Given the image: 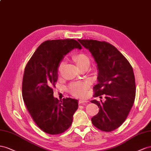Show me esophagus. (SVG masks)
Here are the masks:
<instances>
[{"label":"esophagus","instance_id":"34e87169","mask_svg":"<svg viewBox=\"0 0 151 151\" xmlns=\"http://www.w3.org/2000/svg\"><path fill=\"white\" fill-rule=\"evenodd\" d=\"M88 101L84 99H80L79 100V104H87Z\"/></svg>","mask_w":151,"mask_h":151}]
</instances>
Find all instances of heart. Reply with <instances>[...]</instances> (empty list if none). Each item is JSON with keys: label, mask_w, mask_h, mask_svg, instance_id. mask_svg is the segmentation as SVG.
<instances>
[{"label": "heart", "mask_w": 151, "mask_h": 151, "mask_svg": "<svg viewBox=\"0 0 151 151\" xmlns=\"http://www.w3.org/2000/svg\"><path fill=\"white\" fill-rule=\"evenodd\" d=\"M74 58L80 68L85 66H87L88 67L90 64V62H91L88 55L85 54H77L74 57ZM64 64H65V61H61L59 64L58 72L59 74L62 73ZM90 85V83L89 81H78V82L72 83L70 85V91L74 96L85 97L87 93Z\"/></svg>", "instance_id": "obj_1"}]
</instances>
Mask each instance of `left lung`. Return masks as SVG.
<instances>
[{
  "label": "left lung",
  "instance_id": "1",
  "mask_svg": "<svg viewBox=\"0 0 151 151\" xmlns=\"http://www.w3.org/2000/svg\"><path fill=\"white\" fill-rule=\"evenodd\" d=\"M78 41L89 50L97 64L98 83L93 97L104 96L105 101L93 100L99 113L92 123L99 130L111 132L125 121L135 101L136 87L134 73L130 63L114 46L105 41Z\"/></svg>",
  "mask_w": 151,
  "mask_h": 151
}]
</instances>
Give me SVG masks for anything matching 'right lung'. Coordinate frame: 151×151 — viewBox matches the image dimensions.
<instances>
[{
  "instance_id": "obj_1",
  "label": "right lung",
  "mask_w": 151,
  "mask_h": 151,
  "mask_svg": "<svg viewBox=\"0 0 151 151\" xmlns=\"http://www.w3.org/2000/svg\"><path fill=\"white\" fill-rule=\"evenodd\" d=\"M81 45L75 39L49 40L39 45L24 68L22 96L33 120L48 134L66 131L78 109V100L70 97L58 100L54 97L58 78V68L64 55Z\"/></svg>"
}]
</instances>
